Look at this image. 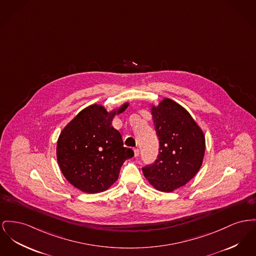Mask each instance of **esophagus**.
I'll use <instances>...</instances> for the list:
<instances>
[{
  "mask_svg": "<svg viewBox=\"0 0 256 256\" xmlns=\"http://www.w3.org/2000/svg\"><path fill=\"white\" fill-rule=\"evenodd\" d=\"M134 156H139V149H134Z\"/></svg>",
  "mask_w": 256,
  "mask_h": 256,
  "instance_id": "34e87169",
  "label": "esophagus"
}]
</instances>
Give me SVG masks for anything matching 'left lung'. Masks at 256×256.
<instances>
[{
	"mask_svg": "<svg viewBox=\"0 0 256 256\" xmlns=\"http://www.w3.org/2000/svg\"><path fill=\"white\" fill-rule=\"evenodd\" d=\"M160 149L154 164L142 168L156 190L171 192L192 180L202 166L205 137L190 114L172 100L152 108Z\"/></svg>",
	"mask_w": 256,
	"mask_h": 256,
	"instance_id": "1",
	"label": "left lung"
}]
</instances>
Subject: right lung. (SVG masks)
Listing matches in <instances>:
<instances>
[{
	"instance_id": "add662e5",
	"label": "right lung",
	"mask_w": 256,
	"mask_h": 256,
	"mask_svg": "<svg viewBox=\"0 0 256 256\" xmlns=\"http://www.w3.org/2000/svg\"><path fill=\"white\" fill-rule=\"evenodd\" d=\"M128 106L124 104L110 113L104 106H89L60 132L57 143L60 171L80 190L104 192L118 179L122 164L134 156V150L124 147L120 132L112 126L114 116Z\"/></svg>"
}]
</instances>
